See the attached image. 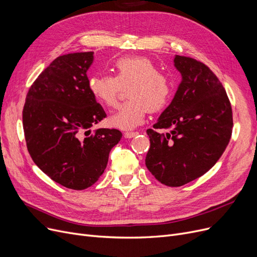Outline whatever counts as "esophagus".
<instances>
[{
    "label": "esophagus",
    "mask_w": 257,
    "mask_h": 257,
    "mask_svg": "<svg viewBox=\"0 0 257 257\" xmlns=\"http://www.w3.org/2000/svg\"><path fill=\"white\" fill-rule=\"evenodd\" d=\"M138 135V132H125L124 133V137L125 138H133V137H135V136H137Z\"/></svg>",
    "instance_id": "esophagus-1"
}]
</instances>
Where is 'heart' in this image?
<instances>
[{"label":"heart","instance_id":"b5f03b06","mask_svg":"<svg viewBox=\"0 0 257 257\" xmlns=\"http://www.w3.org/2000/svg\"><path fill=\"white\" fill-rule=\"evenodd\" d=\"M115 76L102 74L89 78V90L94 98L105 107L119 104L122 88H128L130 99L114 114L109 122L120 130H133L141 125L148 112H159L167 104L173 94V80L159 72L151 59L125 56L114 64Z\"/></svg>","mask_w":257,"mask_h":257}]
</instances>
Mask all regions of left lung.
Wrapping results in <instances>:
<instances>
[{"mask_svg": "<svg viewBox=\"0 0 257 257\" xmlns=\"http://www.w3.org/2000/svg\"><path fill=\"white\" fill-rule=\"evenodd\" d=\"M182 81L153 130L145 164L162 184L178 187L200 178L217 162L230 141L232 108L214 73L199 60L176 55Z\"/></svg>", "mask_w": 257, "mask_h": 257, "instance_id": "8db88e82", "label": "left lung"}]
</instances>
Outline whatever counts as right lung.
<instances>
[{"label": "right lung", "instance_id": "add662e5", "mask_svg": "<svg viewBox=\"0 0 257 257\" xmlns=\"http://www.w3.org/2000/svg\"><path fill=\"white\" fill-rule=\"evenodd\" d=\"M93 52L58 56L30 87L23 127L33 162L70 189L92 186L103 174L111 150L122 134L91 127L106 114L89 90L87 71Z\"/></svg>", "mask_w": 257, "mask_h": 257}]
</instances>
